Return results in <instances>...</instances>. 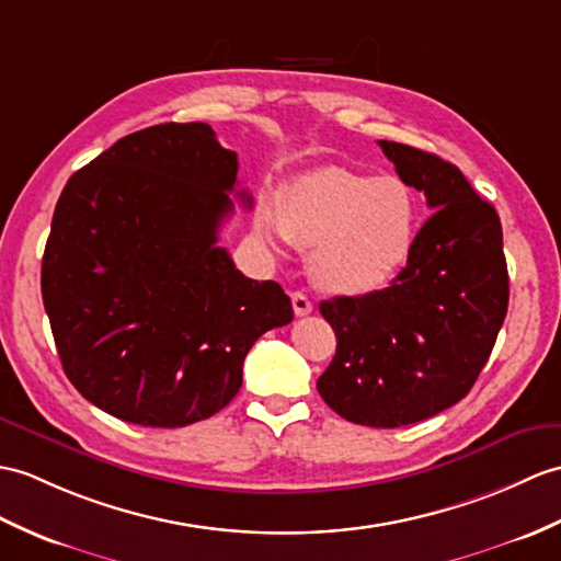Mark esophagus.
<instances>
[{"instance_id":"obj_1","label":"esophagus","mask_w":561,"mask_h":561,"mask_svg":"<svg viewBox=\"0 0 561 561\" xmlns=\"http://www.w3.org/2000/svg\"><path fill=\"white\" fill-rule=\"evenodd\" d=\"M291 304H294V312H296L298 318L310 316V312H312L310 298H308L306 294H301V291H294V294H291Z\"/></svg>"}]
</instances>
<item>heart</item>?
<instances>
[{
    "mask_svg": "<svg viewBox=\"0 0 561 561\" xmlns=\"http://www.w3.org/2000/svg\"><path fill=\"white\" fill-rule=\"evenodd\" d=\"M419 227L413 191L394 176L320 167L286 188L275 217L260 219L267 243L308 249V275L322 291L363 296L407 265Z\"/></svg>",
    "mask_w": 561,
    "mask_h": 561,
    "instance_id": "b5f03b06",
    "label": "heart"
}]
</instances>
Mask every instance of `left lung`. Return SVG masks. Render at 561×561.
<instances>
[{
  "instance_id": "left-lung-1",
  "label": "left lung",
  "mask_w": 561,
  "mask_h": 561,
  "mask_svg": "<svg viewBox=\"0 0 561 561\" xmlns=\"http://www.w3.org/2000/svg\"><path fill=\"white\" fill-rule=\"evenodd\" d=\"M380 148L435 213L387 289L320 304L336 354L318 392L351 423L399 427L471 392L506 318L510 275L500 217L459 167L403 142Z\"/></svg>"
}]
</instances>
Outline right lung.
I'll use <instances>...</instances> for the list:
<instances>
[{
  "label": "right lung",
  "mask_w": 561,
  "mask_h": 561,
  "mask_svg": "<svg viewBox=\"0 0 561 561\" xmlns=\"http://www.w3.org/2000/svg\"><path fill=\"white\" fill-rule=\"evenodd\" d=\"M237 172L210 126L172 122L116 140L59 195L43 304L64 373L114 419H210L237 397L257 336L294 320L277 282L243 277L217 245Z\"/></svg>",
  "instance_id": "1"
}]
</instances>
